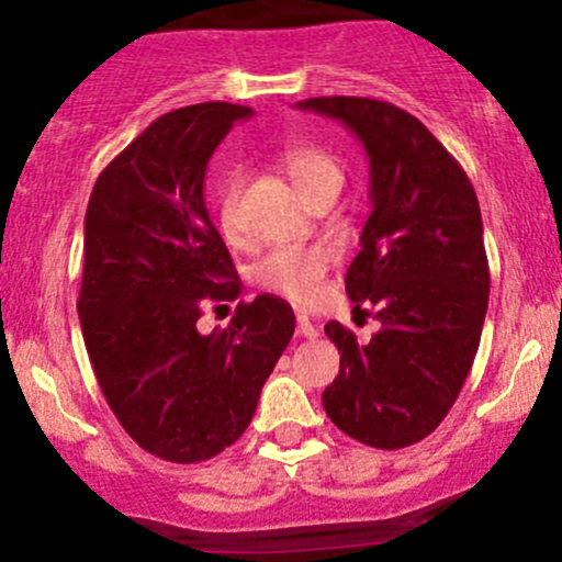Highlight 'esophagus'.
Wrapping results in <instances>:
<instances>
[{"mask_svg":"<svg viewBox=\"0 0 562 562\" xmlns=\"http://www.w3.org/2000/svg\"><path fill=\"white\" fill-rule=\"evenodd\" d=\"M317 331H321V328H317L307 315H299L296 317V334H299V337L313 339V337H317Z\"/></svg>","mask_w":562,"mask_h":562,"instance_id":"esophagus-1","label":"esophagus"}]
</instances>
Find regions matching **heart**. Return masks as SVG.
<instances>
[{
	"label": "heart",
	"mask_w": 562,
	"mask_h": 562,
	"mask_svg": "<svg viewBox=\"0 0 562 562\" xmlns=\"http://www.w3.org/2000/svg\"><path fill=\"white\" fill-rule=\"evenodd\" d=\"M280 162L304 198H310L326 184H337V181L342 184L339 162L315 144H288L282 149ZM239 184V173H231L217 192L220 228H223L225 239L231 241L239 239V228H236ZM328 266H331V249L326 245L277 247L255 263V282L274 296L299 304V307H313L323 296Z\"/></svg>",
	"instance_id": "obj_1"
}]
</instances>
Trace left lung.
I'll use <instances>...</instances> for the list:
<instances>
[{"label": "left lung", "mask_w": 562, "mask_h": 562, "mask_svg": "<svg viewBox=\"0 0 562 562\" xmlns=\"http://www.w3.org/2000/svg\"><path fill=\"white\" fill-rule=\"evenodd\" d=\"M299 108L339 119L370 157L372 212L345 291L372 304L367 345L326 323L339 375L326 416L372 449H405L438 429L473 367L490 302L481 209L468 173L402 108L372 98H310ZM367 313V310H364Z\"/></svg>", "instance_id": "obj_1"}]
</instances>
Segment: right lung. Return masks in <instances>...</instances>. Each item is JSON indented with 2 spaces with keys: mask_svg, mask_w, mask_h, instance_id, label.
Here are the masks:
<instances>
[{
  "mask_svg": "<svg viewBox=\"0 0 562 562\" xmlns=\"http://www.w3.org/2000/svg\"><path fill=\"white\" fill-rule=\"evenodd\" d=\"M245 116L231 103L166 113L108 162L87 206L78 317L89 361L124 432L168 462H203L241 438L296 328L271 293L241 302L223 331L195 326L241 291L203 176Z\"/></svg>",
  "mask_w": 562,
  "mask_h": 562,
  "instance_id": "add662e5",
  "label": "right lung"
}]
</instances>
